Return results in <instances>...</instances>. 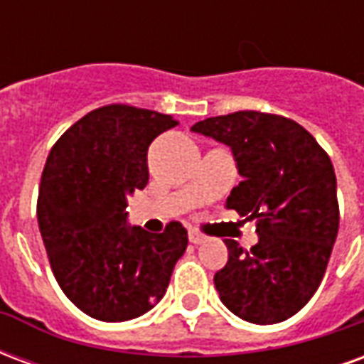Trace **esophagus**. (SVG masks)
Masks as SVG:
<instances>
[{
	"instance_id": "esophagus-1",
	"label": "esophagus",
	"mask_w": 364,
	"mask_h": 364,
	"mask_svg": "<svg viewBox=\"0 0 364 364\" xmlns=\"http://www.w3.org/2000/svg\"><path fill=\"white\" fill-rule=\"evenodd\" d=\"M206 240V236L203 232H198V230H189V242L191 244H203Z\"/></svg>"
}]
</instances>
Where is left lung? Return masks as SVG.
I'll return each instance as SVG.
<instances>
[{
	"instance_id": "left-lung-1",
	"label": "left lung",
	"mask_w": 364,
	"mask_h": 364,
	"mask_svg": "<svg viewBox=\"0 0 364 364\" xmlns=\"http://www.w3.org/2000/svg\"><path fill=\"white\" fill-rule=\"evenodd\" d=\"M232 148L244 177L226 206L255 222L259 242L234 240L214 284L230 312L279 323L304 308L328 269L339 230L336 171L304 127L259 111L210 117L191 128Z\"/></svg>"
}]
</instances>
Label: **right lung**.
Returning a JSON list of instances; mask_svg holds the SVG:
<instances>
[{"label":"right lung","mask_w":364,"mask_h":364,"mask_svg":"<svg viewBox=\"0 0 364 364\" xmlns=\"http://www.w3.org/2000/svg\"><path fill=\"white\" fill-rule=\"evenodd\" d=\"M179 122L114 103L87 112L52 146L36 203L38 228L60 289L101 321L142 316L166 294L189 237L127 226V195L148 183V148Z\"/></svg>","instance_id":"right-lung-1"}]
</instances>
